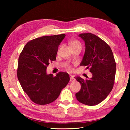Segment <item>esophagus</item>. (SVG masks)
<instances>
[{"mask_svg":"<svg viewBox=\"0 0 130 130\" xmlns=\"http://www.w3.org/2000/svg\"><path fill=\"white\" fill-rule=\"evenodd\" d=\"M70 82H74V81H75V78H74V77L73 75H71L70 78Z\"/></svg>","mask_w":130,"mask_h":130,"instance_id":"34e87169","label":"esophagus"}]
</instances>
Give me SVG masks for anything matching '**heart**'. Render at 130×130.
<instances>
[{
    "instance_id": "obj_1",
    "label": "heart",
    "mask_w": 130,
    "mask_h": 130,
    "mask_svg": "<svg viewBox=\"0 0 130 130\" xmlns=\"http://www.w3.org/2000/svg\"><path fill=\"white\" fill-rule=\"evenodd\" d=\"M70 46H71V47H77V46H80L81 47V44L78 41L73 40L72 41H71ZM68 68L69 70L71 69V68L70 67H68Z\"/></svg>"
}]
</instances>
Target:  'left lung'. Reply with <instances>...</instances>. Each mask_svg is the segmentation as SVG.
<instances>
[{
  "label": "left lung",
  "instance_id": "left-lung-1",
  "mask_svg": "<svg viewBox=\"0 0 130 130\" xmlns=\"http://www.w3.org/2000/svg\"><path fill=\"white\" fill-rule=\"evenodd\" d=\"M78 36L84 41L85 46L80 65L89 69L92 77L85 80L75 77L81 84V89L75 96L83 104L95 106L104 100L111 92L116 65L111 47L101 38L90 33L81 34Z\"/></svg>",
  "mask_w": 130,
  "mask_h": 130
}]
</instances>
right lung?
Returning <instances> with one entry per match:
<instances>
[{
	"mask_svg": "<svg viewBox=\"0 0 130 130\" xmlns=\"http://www.w3.org/2000/svg\"><path fill=\"white\" fill-rule=\"evenodd\" d=\"M65 34L43 36L30 41L19 55L17 77L25 92L34 103L47 104L58 98L70 80L68 73L47 74L49 62L56 60L58 47Z\"/></svg>",
	"mask_w": 130,
	"mask_h": 130,
	"instance_id": "obj_1",
	"label": "right lung"
}]
</instances>
